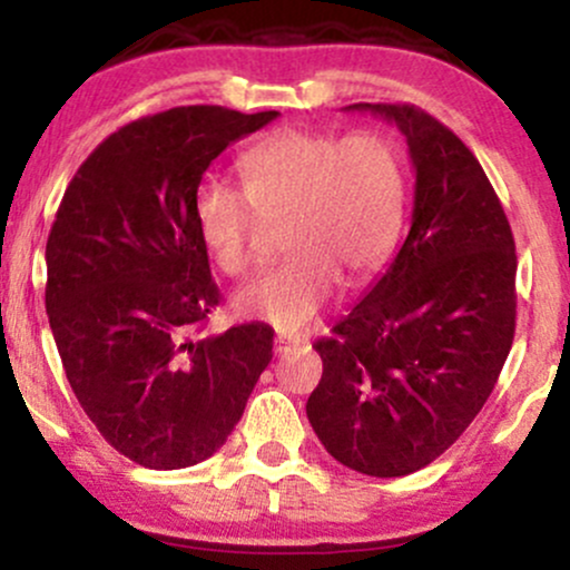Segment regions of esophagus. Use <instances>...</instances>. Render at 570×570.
I'll return each mask as SVG.
<instances>
[{
  "label": "esophagus",
  "instance_id": "1",
  "mask_svg": "<svg viewBox=\"0 0 570 570\" xmlns=\"http://www.w3.org/2000/svg\"><path fill=\"white\" fill-rule=\"evenodd\" d=\"M273 343H276V351H278V353H284V351L297 348V345L303 343V340L292 337V335H284V332H281V335H276V340H273Z\"/></svg>",
  "mask_w": 570,
  "mask_h": 570
}]
</instances>
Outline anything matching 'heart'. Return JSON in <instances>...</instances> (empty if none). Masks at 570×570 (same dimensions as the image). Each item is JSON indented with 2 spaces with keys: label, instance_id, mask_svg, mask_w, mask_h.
<instances>
[{
  "label": "heart",
  "instance_id": "b5f03b06",
  "mask_svg": "<svg viewBox=\"0 0 570 570\" xmlns=\"http://www.w3.org/2000/svg\"><path fill=\"white\" fill-rule=\"evenodd\" d=\"M235 168L240 189L203 181L195 193L208 257L227 276H244L257 217H286L281 246L292 254L235 294L238 316L281 332L305 330L343 276H367L396 244L407 174L396 141L381 130L284 128L248 147Z\"/></svg>",
  "mask_w": 570,
  "mask_h": 570
}]
</instances>
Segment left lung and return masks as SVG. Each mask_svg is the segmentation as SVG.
I'll list each match as a JSON object with an SVG mask.
<instances>
[{
	"label": "left lung",
	"mask_w": 570,
	"mask_h": 570,
	"mask_svg": "<svg viewBox=\"0 0 570 570\" xmlns=\"http://www.w3.org/2000/svg\"><path fill=\"white\" fill-rule=\"evenodd\" d=\"M396 122L415 168L402 248L332 335L307 421L326 453L404 476L453 444L499 381L514 340L512 227L480 160L415 104H351Z\"/></svg>",
	"instance_id": "1"
}]
</instances>
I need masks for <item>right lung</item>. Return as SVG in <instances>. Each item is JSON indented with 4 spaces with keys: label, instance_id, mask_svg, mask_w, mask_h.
<instances>
[{
    "label": "right lung",
    "instance_id": "add662e5",
    "mask_svg": "<svg viewBox=\"0 0 570 570\" xmlns=\"http://www.w3.org/2000/svg\"><path fill=\"white\" fill-rule=\"evenodd\" d=\"M278 112L174 107L107 136L63 193L48 248L58 356L85 415L147 469L212 458L273 358V330L206 326L219 289L195 225L198 185L222 149Z\"/></svg>",
    "mask_w": 570,
    "mask_h": 570
}]
</instances>
